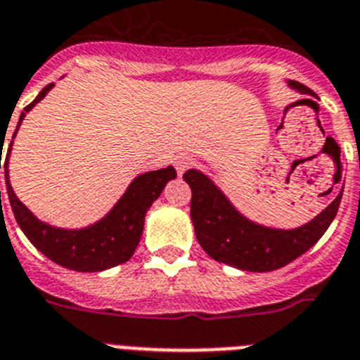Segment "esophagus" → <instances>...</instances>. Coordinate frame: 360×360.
Listing matches in <instances>:
<instances>
[{
	"label": "esophagus",
	"instance_id": "34e87169",
	"mask_svg": "<svg viewBox=\"0 0 360 360\" xmlns=\"http://www.w3.org/2000/svg\"><path fill=\"white\" fill-rule=\"evenodd\" d=\"M193 164V160L189 156H178L174 160V167H176V173L178 174H184L186 173V169Z\"/></svg>",
	"mask_w": 360,
	"mask_h": 360
}]
</instances>
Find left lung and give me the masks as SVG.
Here are the masks:
<instances>
[{
  "label": "left lung",
  "instance_id": "obj_1",
  "mask_svg": "<svg viewBox=\"0 0 360 360\" xmlns=\"http://www.w3.org/2000/svg\"><path fill=\"white\" fill-rule=\"evenodd\" d=\"M288 85L299 94L313 96V92L299 82L288 79ZM184 180L191 187V220L202 250L217 262L253 273L284 268L317 244L333 222L344 191L342 186L335 200L309 222L282 229L253 222L242 214L200 169H187Z\"/></svg>",
  "mask_w": 360,
  "mask_h": 360
}]
</instances>
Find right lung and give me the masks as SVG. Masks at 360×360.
<instances>
[{
    "label": "right lung",
    "instance_id": "add662e5",
    "mask_svg": "<svg viewBox=\"0 0 360 360\" xmlns=\"http://www.w3.org/2000/svg\"><path fill=\"white\" fill-rule=\"evenodd\" d=\"M52 87H54V84H49L47 87H43L38 96L34 98L32 103H29L23 109L12 138H16L18 129H20L21 122L25 120L27 112L32 110L36 103H39L43 98L47 96V92ZM1 143H5L3 138ZM11 150L12 142L8 143L3 169H5L8 202H11L12 213L16 217L18 226L21 227V231L25 233V236L36 250L41 251L52 262L60 264L67 269H72V271H103V269L115 268L118 264L127 262L133 257L138 242L142 238L147 211L153 205V202L162 195L167 182L176 178V171H174L173 165H167L165 169H158V171H147V173L138 174L133 182L129 184L124 195L120 196V200L110 207L105 217H101L100 220H96L91 226L67 229V227H56L39 220L18 198L11 186V178H8Z\"/></svg>",
    "mask_w": 360,
    "mask_h": 360
}]
</instances>
